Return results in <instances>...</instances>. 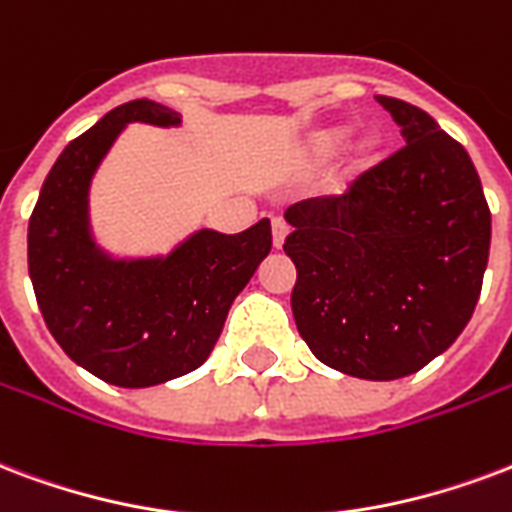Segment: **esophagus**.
I'll return each mask as SVG.
<instances>
[{
	"label": "esophagus",
	"instance_id": "1",
	"mask_svg": "<svg viewBox=\"0 0 512 512\" xmlns=\"http://www.w3.org/2000/svg\"><path fill=\"white\" fill-rule=\"evenodd\" d=\"M288 237V224L283 218H275L272 221V242H275V248H283V242Z\"/></svg>",
	"mask_w": 512,
	"mask_h": 512
}]
</instances>
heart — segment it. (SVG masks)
Masks as SVG:
<instances>
[{"label":"heart","instance_id":"obj_1","mask_svg":"<svg viewBox=\"0 0 512 512\" xmlns=\"http://www.w3.org/2000/svg\"><path fill=\"white\" fill-rule=\"evenodd\" d=\"M353 124L348 121H340V124H324L315 126L313 132L307 134L305 142H302V156H305L307 164H324L334 156V153L343 148V142L348 140ZM380 148H383V140H380L378 132H361L356 140L351 142L348 148V156H345L343 175L348 180L359 178L361 172L378 161Z\"/></svg>","mask_w":512,"mask_h":512}]
</instances>
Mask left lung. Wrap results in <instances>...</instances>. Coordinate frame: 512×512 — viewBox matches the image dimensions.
<instances>
[{
  "label": "left lung",
  "instance_id": "8db88e82",
  "mask_svg": "<svg viewBox=\"0 0 512 512\" xmlns=\"http://www.w3.org/2000/svg\"><path fill=\"white\" fill-rule=\"evenodd\" d=\"M405 148L340 197L286 210L283 251L297 267L294 321L337 372L397 380L453 345L478 305L491 213L470 153L432 115L375 96Z\"/></svg>",
  "mask_w": 512,
  "mask_h": 512
}]
</instances>
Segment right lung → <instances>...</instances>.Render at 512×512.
<instances>
[{
    "instance_id": "1",
    "label": "right lung",
    "mask_w": 512,
    "mask_h": 512,
    "mask_svg": "<svg viewBox=\"0 0 512 512\" xmlns=\"http://www.w3.org/2000/svg\"><path fill=\"white\" fill-rule=\"evenodd\" d=\"M178 126L134 99L61 151L29 218V278L45 324L69 359L105 383L148 388L197 370L234 297L272 248L270 218L240 234L199 229L167 256L113 259L91 237L88 188L126 124Z\"/></svg>"
}]
</instances>
